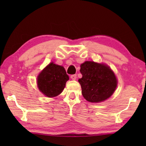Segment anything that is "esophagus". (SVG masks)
Wrapping results in <instances>:
<instances>
[{
    "instance_id": "1",
    "label": "esophagus",
    "mask_w": 146,
    "mask_h": 146,
    "mask_svg": "<svg viewBox=\"0 0 146 146\" xmlns=\"http://www.w3.org/2000/svg\"><path fill=\"white\" fill-rule=\"evenodd\" d=\"M70 77L73 80H75L76 79V75H71Z\"/></svg>"
}]
</instances>
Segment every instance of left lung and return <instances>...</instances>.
<instances>
[{"label": "left lung", "mask_w": 146, "mask_h": 146, "mask_svg": "<svg viewBox=\"0 0 146 146\" xmlns=\"http://www.w3.org/2000/svg\"><path fill=\"white\" fill-rule=\"evenodd\" d=\"M80 72L82 78L78 82L82 94L87 101L95 103L104 101L115 90L116 76L107 65L85 61L80 66Z\"/></svg>", "instance_id": "obj_1"}]
</instances>
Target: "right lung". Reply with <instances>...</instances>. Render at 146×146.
Wrapping results in <instances>:
<instances>
[{"instance_id": "1", "label": "right lung", "mask_w": 146, "mask_h": 146, "mask_svg": "<svg viewBox=\"0 0 146 146\" xmlns=\"http://www.w3.org/2000/svg\"><path fill=\"white\" fill-rule=\"evenodd\" d=\"M69 80L64 68L51 63L38 76V86L43 94L48 97L60 95Z\"/></svg>"}]
</instances>
